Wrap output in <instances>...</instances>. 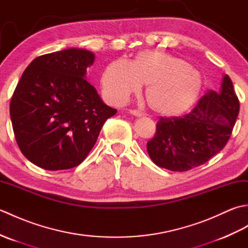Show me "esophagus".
Instances as JSON below:
<instances>
[{"instance_id": "1", "label": "esophagus", "mask_w": 248, "mask_h": 248, "mask_svg": "<svg viewBox=\"0 0 248 248\" xmlns=\"http://www.w3.org/2000/svg\"><path fill=\"white\" fill-rule=\"evenodd\" d=\"M129 113H130L131 115L135 116V117H140V116H141V113L140 112V110H138V109H130Z\"/></svg>"}]
</instances>
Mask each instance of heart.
<instances>
[{
	"mask_svg": "<svg viewBox=\"0 0 248 248\" xmlns=\"http://www.w3.org/2000/svg\"><path fill=\"white\" fill-rule=\"evenodd\" d=\"M146 85L145 98L155 115L176 118L186 114L197 102L202 78L186 61L156 50L141 51L132 62L114 61L101 78L104 96L123 103Z\"/></svg>",
	"mask_w": 248,
	"mask_h": 248,
	"instance_id": "obj_1",
	"label": "heart"
}]
</instances>
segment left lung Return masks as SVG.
Wrapping results in <instances>:
<instances>
[{"label":"left lung","mask_w":248,"mask_h":248,"mask_svg":"<svg viewBox=\"0 0 248 248\" xmlns=\"http://www.w3.org/2000/svg\"><path fill=\"white\" fill-rule=\"evenodd\" d=\"M239 108L233 84L225 75L218 91L205 93L191 113L160 118L155 138L147 143L150 159L172 171L204 164L227 144Z\"/></svg>","instance_id":"8db88e82"}]
</instances>
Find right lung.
Masks as SVG:
<instances>
[{
    "instance_id": "obj_1",
    "label": "right lung",
    "mask_w": 248,
    "mask_h": 248,
    "mask_svg": "<svg viewBox=\"0 0 248 248\" xmlns=\"http://www.w3.org/2000/svg\"><path fill=\"white\" fill-rule=\"evenodd\" d=\"M93 62V52L71 48L36 57L24 70L10 118L19 148L33 164L46 170L81 164L117 112L86 81Z\"/></svg>"
}]
</instances>
